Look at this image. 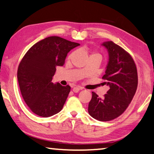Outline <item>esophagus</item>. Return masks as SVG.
Instances as JSON below:
<instances>
[{
  "mask_svg": "<svg viewBox=\"0 0 154 154\" xmlns=\"http://www.w3.org/2000/svg\"><path fill=\"white\" fill-rule=\"evenodd\" d=\"M80 90H81V88L79 87V86H75V87L73 88L72 91L74 92H75V93H76V92H79Z\"/></svg>",
  "mask_w": 154,
  "mask_h": 154,
  "instance_id": "esophagus-1",
  "label": "esophagus"
}]
</instances>
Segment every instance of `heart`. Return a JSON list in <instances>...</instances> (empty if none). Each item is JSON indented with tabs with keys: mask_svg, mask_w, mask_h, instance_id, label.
<instances>
[{
	"mask_svg": "<svg viewBox=\"0 0 154 154\" xmlns=\"http://www.w3.org/2000/svg\"><path fill=\"white\" fill-rule=\"evenodd\" d=\"M99 55V56H100V57H101V55H100V54H99V53H92V54L91 55ZM90 55V56H91Z\"/></svg>",
	"mask_w": 154,
	"mask_h": 154,
	"instance_id": "b5f03b06",
	"label": "heart"
}]
</instances>
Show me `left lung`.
Here are the masks:
<instances>
[{
    "label": "left lung",
    "instance_id": "left-lung-1",
    "mask_svg": "<svg viewBox=\"0 0 154 154\" xmlns=\"http://www.w3.org/2000/svg\"><path fill=\"white\" fill-rule=\"evenodd\" d=\"M109 61L102 79L109 89L103 98L92 92L88 113L100 121H109L121 116L131 103L138 86L135 62L129 53L112 41L103 42Z\"/></svg>",
    "mask_w": 154,
    "mask_h": 154
}]
</instances>
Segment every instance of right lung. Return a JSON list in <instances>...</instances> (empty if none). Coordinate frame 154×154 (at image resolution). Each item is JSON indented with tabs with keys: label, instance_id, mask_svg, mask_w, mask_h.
Masks as SVG:
<instances>
[{
	"label": "right lung",
	"instance_id": "add662e5",
	"mask_svg": "<svg viewBox=\"0 0 154 154\" xmlns=\"http://www.w3.org/2000/svg\"><path fill=\"white\" fill-rule=\"evenodd\" d=\"M58 36H50L29 48L18 66L17 77L21 94L34 114L49 117L64 106L70 87L52 82L57 66L64 64L69 51L79 46Z\"/></svg>",
	"mask_w": 154,
	"mask_h": 154
}]
</instances>
